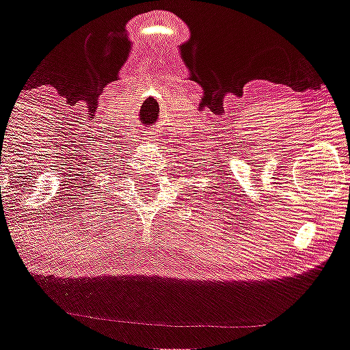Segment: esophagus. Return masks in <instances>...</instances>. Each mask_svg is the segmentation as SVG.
<instances>
[{
  "instance_id": "1",
  "label": "esophagus",
  "mask_w": 350,
  "mask_h": 350,
  "mask_svg": "<svg viewBox=\"0 0 350 350\" xmlns=\"http://www.w3.org/2000/svg\"><path fill=\"white\" fill-rule=\"evenodd\" d=\"M147 135H149V140H154L155 137H157V135H155V132H154V130H152V132H147Z\"/></svg>"
}]
</instances>
